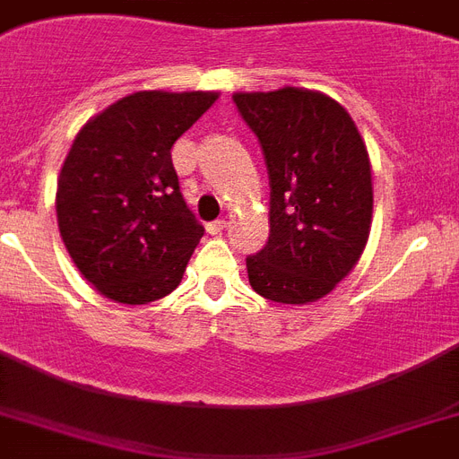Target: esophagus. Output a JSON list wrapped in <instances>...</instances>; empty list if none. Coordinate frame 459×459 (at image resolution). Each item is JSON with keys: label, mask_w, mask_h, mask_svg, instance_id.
<instances>
[{"label": "esophagus", "mask_w": 459, "mask_h": 459, "mask_svg": "<svg viewBox=\"0 0 459 459\" xmlns=\"http://www.w3.org/2000/svg\"><path fill=\"white\" fill-rule=\"evenodd\" d=\"M226 226H229V221H226V219H217V221L207 223V230H210L212 236H217V233H221V230L226 229Z\"/></svg>", "instance_id": "esophagus-1"}]
</instances>
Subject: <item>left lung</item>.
<instances>
[{"mask_svg":"<svg viewBox=\"0 0 459 459\" xmlns=\"http://www.w3.org/2000/svg\"><path fill=\"white\" fill-rule=\"evenodd\" d=\"M255 132L271 186V233L247 256L249 285L264 299L307 304L333 292L363 255L372 219L368 151L330 96L285 87L236 94Z\"/></svg>","mask_w":459,"mask_h":459,"instance_id":"left-lung-1","label":"left lung"}]
</instances>
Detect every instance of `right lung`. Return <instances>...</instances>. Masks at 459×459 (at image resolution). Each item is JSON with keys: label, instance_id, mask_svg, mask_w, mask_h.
<instances>
[{"label": "right lung", "instance_id": "1", "mask_svg": "<svg viewBox=\"0 0 459 459\" xmlns=\"http://www.w3.org/2000/svg\"><path fill=\"white\" fill-rule=\"evenodd\" d=\"M214 100L210 91H136L77 134L56 214L74 266L108 299L148 304L184 278L204 229L181 195L171 145Z\"/></svg>", "mask_w": 459, "mask_h": 459}]
</instances>
